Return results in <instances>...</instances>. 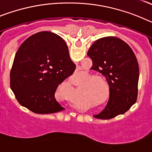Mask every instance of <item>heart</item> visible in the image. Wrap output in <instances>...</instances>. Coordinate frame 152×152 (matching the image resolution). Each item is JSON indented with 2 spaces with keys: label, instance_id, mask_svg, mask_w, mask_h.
I'll use <instances>...</instances> for the list:
<instances>
[{
  "label": "heart",
  "instance_id": "heart-1",
  "mask_svg": "<svg viewBox=\"0 0 152 152\" xmlns=\"http://www.w3.org/2000/svg\"><path fill=\"white\" fill-rule=\"evenodd\" d=\"M88 78L89 79H88ZM84 79H88L86 80L85 84H89L87 88L88 94L94 99H99L102 97L105 91V88L107 89L108 88V84L106 80L100 76H92V75L90 74H87Z\"/></svg>",
  "mask_w": 152,
  "mask_h": 152
}]
</instances>
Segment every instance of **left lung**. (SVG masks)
I'll use <instances>...</instances> for the list:
<instances>
[{
    "mask_svg": "<svg viewBox=\"0 0 152 152\" xmlns=\"http://www.w3.org/2000/svg\"><path fill=\"white\" fill-rule=\"evenodd\" d=\"M88 56L93 61L91 69L101 73L110 86L105 109L94 117L109 119L125 113L138 96L139 70L133 51L123 40L106 36L92 44Z\"/></svg>",
    "mask_w": 152,
    "mask_h": 152,
    "instance_id": "obj_1",
    "label": "left lung"
}]
</instances>
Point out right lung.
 Here are the masks:
<instances>
[{
    "instance_id": "obj_1",
    "label": "right lung",
    "mask_w": 152,
    "mask_h": 152,
    "mask_svg": "<svg viewBox=\"0 0 152 152\" xmlns=\"http://www.w3.org/2000/svg\"><path fill=\"white\" fill-rule=\"evenodd\" d=\"M63 39L48 31L26 39L16 53L10 71V88L20 104L36 113L49 114L64 108L55 93L75 72Z\"/></svg>"
}]
</instances>
